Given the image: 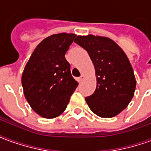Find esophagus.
I'll list each match as a JSON object with an SVG mask.
<instances>
[{
  "label": "esophagus",
  "instance_id": "1",
  "mask_svg": "<svg viewBox=\"0 0 151 151\" xmlns=\"http://www.w3.org/2000/svg\"><path fill=\"white\" fill-rule=\"evenodd\" d=\"M85 78V76L83 75V74H82V75L80 76V77H79V81H80V82H82V80H83V79Z\"/></svg>",
  "mask_w": 151,
  "mask_h": 151
}]
</instances>
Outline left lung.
Returning <instances> with one entry per match:
<instances>
[{"label": "left lung", "instance_id": "obj_1", "mask_svg": "<svg viewBox=\"0 0 151 151\" xmlns=\"http://www.w3.org/2000/svg\"><path fill=\"white\" fill-rule=\"evenodd\" d=\"M74 42L87 51L95 69L96 89L86 97L89 108L100 117L116 116L127 108L136 88L133 69L126 54L108 37L78 35Z\"/></svg>", "mask_w": 151, "mask_h": 151}]
</instances>
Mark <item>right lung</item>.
Returning <instances> with one entry per match:
<instances>
[{
	"label": "right lung",
	"mask_w": 151,
	"mask_h": 151,
	"mask_svg": "<svg viewBox=\"0 0 151 151\" xmlns=\"http://www.w3.org/2000/svg\"><path fill=\"white\" fill-rule=\"evenodd\" d=\"M75 37L67 33L47 37L25 66L22 76L24 95L40 116L52 119L62 114L78 86L65 56Z\"/></svg>",
	"instance_id": "1"
}]
</instances>
